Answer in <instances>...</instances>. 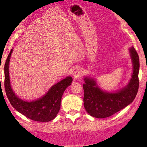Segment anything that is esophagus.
I'll use <instances>...</instances> for the list:
<instances>
[{
    "label": "esophagus",
    "instance_id": "esophagus-1",
    "mask_svg": "<svg viewBox=\"0 0 147 147\" xmlns=\"http://www.w3.org/2000/svg\"><path fill=\"white\" fill-rule=\"evenodd\" d=\"M82 75H83V71L82 69H81L80 68L76 69V71H74L73 73V76L74 79H78Z\"/></svg>",
    "mask_w": 147,
    "mask_h": 147
}]
</instances>
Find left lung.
<instances>
[{
	"mask_svg": "<svg viewBox=\"0 0 147 147\" xmlns=\"http://www.w3.org/2000/svg\"><path fill=\"white\" fill-rule=\"evenodd\" d=\"M133 63V73L125 88L115 93L104 92L98 88L94 80L86 77L83 84L84 105L89 115L96 118L110 117L131 103L139 89V58L136 49H130Z\"/></svg>",
	"mask_w": 147,
	"mask_h": 147,
	"instance_id": "1",
	"label": "left lung"
}]
</instances>
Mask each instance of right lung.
<instances>
[{
    "label": "right lung",
    "mask_w": 147,
    "mask_h": 147,
    "mask_svg": "<svg viewBox=\"0 0 147 147\" xmlns=\"http://www.w3.org/2000/svg\"><path fill=\"white\" fill-rule=\"evenodd\" d=\"M11 53L12 49L4 65V88L9 102L17 111L31 120L43 123L53 120L60 109L61 97L65 90L72 83V77H67L55 84L40 99L32 102L21 100L12 91L9 82L8 68Z\"/></svg>",
    "instance_id": "1"
}]
</instances>
